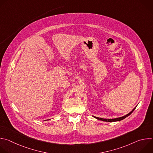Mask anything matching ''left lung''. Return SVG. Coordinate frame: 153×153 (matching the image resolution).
Masks as SVG:
<instances>
[{
  "instance_id": "1",
  "label": "left lung",
  "mask_w": 153,
  "mask_h": 153,
  "mask_svg": "<svg viewBox=\"0 0 153 153\" xmlns=\"http://www.w3.org/2000/svg\"><path fill=\"white\" fill-rule=\"evenodd\" d=\"M136 107H135L133 110L131 111L129 113H128V114L123 116V117H118V118H115V119H103V118H100V117H95V116H93L94 117L100 120H102V121H105V122H116V121H120V120H122L123 119H124L125 118H126V117H128V116H129L131 114L133 111L135 110Z\"/></svg>"
}]
</instances>
